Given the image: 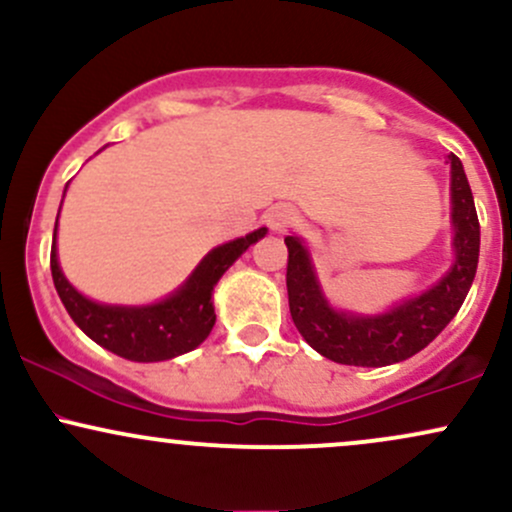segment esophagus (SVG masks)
<instances>
[{
	"label": "esophagus",
	"mask_w": 512,
	"mask_h": 512,
	"mask_svg": "<svg viewBox=\"0 0 512 512\" xmlns=\"http://www.w3.org/2000/svg\"><path fill=\"white\" fill-rule=\"evenodd\" d=\"M264 219H267V226L272 228V231H286V228L296 226L298 214L291 207H284V204H279V207L269 209Z\"/></svg>",
	"instance_id": "34e87169"
}]
</instances>
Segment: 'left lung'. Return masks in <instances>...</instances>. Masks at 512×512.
I'll return each mask as SVG.
<instances>
[{
	"mask_svg": "<svg viewBox=\"0 0 512 512\" xmlns=\"http://www.w3.org/2000/svg\"><path fill=\"white\" fill-rule=\"evenodd\" d=\"M450 168L455 264L433 289L397 305L390 313L358 317L332 310L317 286L301 240L293 236L284 240L289 248L286 289L293 325L317 354L344 366H390L419 354L457 315L477 274L479 219L462 161L455 154H450Z\"/></svg>",
	"mask_w": 512,
	"mask_h": 512,
	"instance_id": "left-lung-1",
	"label": "left lung"
}]
</instances>
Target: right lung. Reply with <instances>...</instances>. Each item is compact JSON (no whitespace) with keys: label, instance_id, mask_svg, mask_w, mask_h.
<instances>
[{"label":"right lung","instance_id":"add662e5","mask_svg":"<svg viewBox=\"0 0 512 512\" xmlns=\"http://www.w3.org/2000/svg\"><path fill=\"white\" fill-rule=\"evenodd\" d=\"M264 233L267 228H257L250 236L214 248L178 293L146 308L101 305L81 296L64 279L60 262H57L55 240L50 250L52 281L72 320L103 349L127 361H168V358L187 354L209 337L216 322L214 303H211L216 281Z\"/></svg>","mask_w":512,"mask_h":512}]
</instances>
